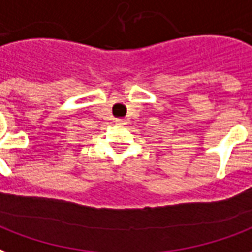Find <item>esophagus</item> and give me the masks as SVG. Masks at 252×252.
<instances>
[{"label":"esophagus","instance_id":"1","mask_svg":"<svg viewBox=\"0 0 252 252\" xmlns=\"http://www.w3.org/2000/svg\"><path fill=\"white\" fill-rule=\"evenodd\" d=\"M115 124L119 125V126H125V125L127 124V122H126V119H124V118H117L115 119Z\"/></svg>","mask_w":252,"mask_h":252}]
</instances>
